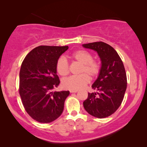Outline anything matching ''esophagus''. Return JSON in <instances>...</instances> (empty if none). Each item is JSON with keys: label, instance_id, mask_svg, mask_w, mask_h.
<instances>
[{"label": "esophagus", "instance_id": "1", "mask_svg": "<svg viewBox=\"0 0 147 147\" xmlns=\"http://www.w3.org/2000/svg\"><path fill=\"white\" fill-rule=\"evenodd\" d=\"M70 93H77L78 92V90H70Z\"/></svg>", "mask_w": 147, "mask_h": 147}]
</instances>
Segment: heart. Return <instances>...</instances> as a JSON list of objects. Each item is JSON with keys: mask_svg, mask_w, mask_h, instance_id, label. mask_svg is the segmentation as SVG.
Instances as JSON below:
<instances>
[{"mask_svg": "<svg viewBox=\"0 0 147 147\" xmlns=\"http://www.w3.org/2000/svg\"><path fill=\"white\" fill-rule=\"evenodd\" d=\"M73 61L81 64L78 70L79 75L72 76L63 79L62 86L68 90H80L85 87L90 82V78L96 79L100 75L102 65L99 60L93 58L92 54L84 49H78L71 53L69 56ZM56 71L61 76H66L69 73V67L64 57H59L55 64Z\"/></svg>", "mask_w": 147, "mask_h": 147, "instance_id": "b5f03b06", "label": "heart"}]
</instances>
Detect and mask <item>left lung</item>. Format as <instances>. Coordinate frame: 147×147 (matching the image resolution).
I'll use <instances>...</instances> for the list:
<instances>
[{"instance_id":"1","label":"left lung","mask_w":147,"mask_h":147,"mask_svg":"<svg viewBox=\"0 0 147 147\" xmlns=\"http://www.w3.org/2000/svg\"><path fill=\"white\" fill-rule=\"evenodd\" d=\"M83 46L97 51L102 61L101 72L92 86L98 92L88 93L84 107L94 117L106 118L118 110L124 99L127 87L125 68L117 52L108 44L98 41Z\"/></svg>"}]
</instances>
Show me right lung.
<instances>
[{
    "instance_id": "right-lung-1",
    "label": "right lung",
    "mask_w": 147,
    "mask_h": 147,
    "mask_svg": "<svg viewBox=\"0 0 147 147\" xmlns=\"http://www.w3.org/2000/svg\"><path fill=\"white\" fill-rule=\"evenodd\" d=\"M68 46L40 45L22 62L19 94L27 114L36 121L49 123L59 118L69 91L53 92L60 83L55 64Z\"/></svg>"
}]
</instances>
